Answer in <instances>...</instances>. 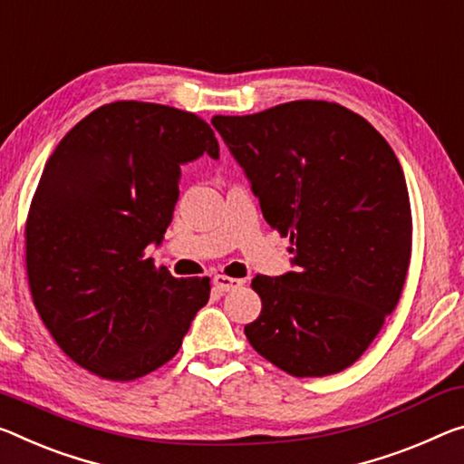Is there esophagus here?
<instances>
[{"label": "esophagus", "mask_w": 464, "mask_h": 464, "mask_svg": "<svg viewBox=\"0 0 464 464\" xmlns=\"http://www.w3.org/2000/svg\"><path fill=\"white\" fill-rule=\"evenodd\" d=\"M244 283H246L244 278H233V276H225V275H215V278H212V285H215V289L220 293L237 289V286H241Z\"/></svg>", "instance_id": "34e87169"}]
</instances>
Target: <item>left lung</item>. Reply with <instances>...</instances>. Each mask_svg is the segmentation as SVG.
Listing matches in <instances>:
<instances>
[{
	"label": "left lung",
	"mask_w": 464,
	"mask_h": 464,
	"mask_svg": "<svg viewBox=\"0 0 464 464\" xmlns=\"http://www.w3.org/2000/svg\"><path fill=\"white\" fill-rule=\"evenodd\" d=\"M212 126L295 254V270L252 281L262 312L246 326L249 344L295 378L347 370L407 278L413 220L399 159L370 121L338 102L215 115Z\"/></svg>",
	"instance_id": "1"
}]
</instances>
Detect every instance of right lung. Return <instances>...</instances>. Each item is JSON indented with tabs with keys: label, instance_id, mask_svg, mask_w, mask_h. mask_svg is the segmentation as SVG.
I'll return each mask as SVG.
<instances>
[{
	"label": "right lung",
	"instance_id": "add662e5",
	"mask_svg": "<svg viewBox=\"0 0 464 464\" xmlns=\"http://www.w3.org/2000/svg\"><path fill=\"white\" fill-rule=\"evenodd\" d=\"M218 159L200 117L157 102L94 109L51 154L26 218V275L43 324L72 362L128 382L179 351L210 278H175L144 249L160 244L181 165Z\"/></svg>",
	"mask_w": 464,
	"mask_h": 464
}]
</instances>
